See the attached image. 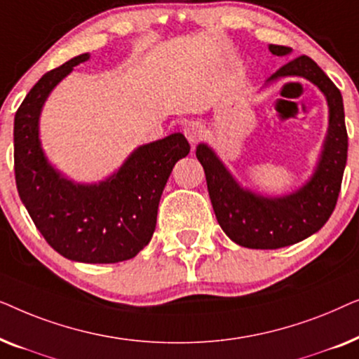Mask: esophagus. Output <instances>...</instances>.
Segmentation results:
<instances>
[{
    "mask_svg": "<svg viewBox=\"0 0 359 359\" xmlns=\"http://www.w3.org/2000/svg\"><path fill=\"white\" fill-rule=\"evenodd\" d=\"M184 135L186 139L189 140L191 145L198 144L204 135V127L201 126L199 122H188V124L184 126Z\"/></svg>",
    "mask_w": 359,
    "mask_h": 359,
    "instance_id": "esophagus-1",
    "label": "esophagus"
}]
</instances>
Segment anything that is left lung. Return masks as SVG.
Instances as JSON below:
<instances>
[{
    "instance_id": "1",
    "label": "left lung",
    "mask_w": 359,
    "mask_h": 359,
    "mask_svg": "<svg viewBox=\"0 0 359 359\" xmlns=\"http://www.w3.org/2000/svg\"><path fill=\"white\" fill-rule=\"evenodd\" d=\"M273 55L284 57L292 48L269 43ZM301 76L323 93L328 106V129L311 178L292 193L263 196L243 188L208 144L196 147L203 165L210 203L225 235L240 247L276 250L294 245L320 230L337 205L346 165L348 135L343 97L320 67L307 55L294 58L266 80Z\"/></svg>"
}]
</instances>
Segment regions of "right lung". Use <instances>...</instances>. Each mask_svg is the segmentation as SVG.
<instances>
[{
	"mask_svg": "<svg viewBox=\"0 0 359 359\" xmlns=\"http://www.w3.org/2000/svg\"><path fill=\"white\" fill-rule=\"evenodd\" d=\"M81 53L39 80L14 116V173L19 198L50 247L72 262L119 263L134 258L155 232L158 203L175 163L189 154L176 132L140 145L100 183H75L43 154L39 121L47 97Z\"/></svg>",
	"mask_w": 359,
	"mask_h": 359,
	"instance_id": "right-lung-1",
	"label": "right lung"
}]
</instances>
